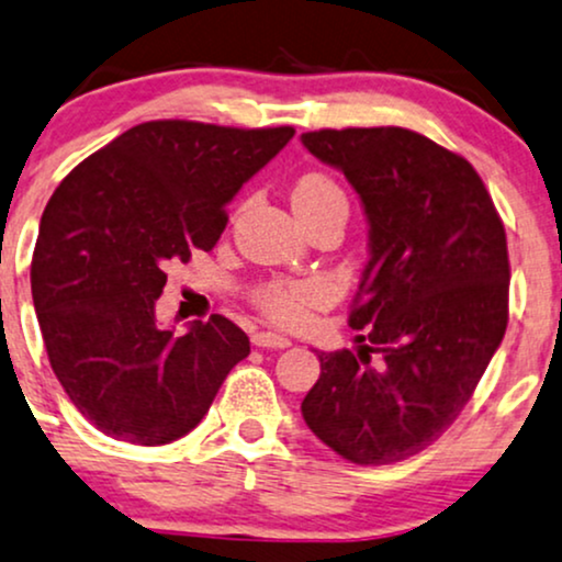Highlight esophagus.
Masks as SVG:
<instances>
[{
	"label": "esophagus",
	"instance_id": "1",
	"mask_svg": "<svg viewBox=\"0 0 562 562\" xmlns=\"http://www.w3.org/2000/svg\"><path fill=\"white\" fill-rule=\"evenodd\" d=\"M251 342L256 348H288L290 340L285 335H277V333H256L251 337Z\"/></svg>",
	"mask_w": 562,
	"mask_h": 562
}]
</instances>
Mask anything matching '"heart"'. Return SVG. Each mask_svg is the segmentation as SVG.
Here are the masks:
<instances>
[{"label":"heart","mask_w":562,"mask_h":562,"mask_svg":"<svg viewBox=\"0 0 562 562\" xmlns=\"http://www.w3.org/2000/svg\"><path fill=\"white\" fill-rule=\"evenodd\" d=\"M329 204H346V193L333 178L322 172H308L295 182L293 206L299 214L316 212ZM256 308L267 316L269 322L282 324V327H295L308 316L311 308L322 306L327 301V288L316 280H269L254 288Z\"/></svg>","instance_id":"obj_1"}]
</instances>
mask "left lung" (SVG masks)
Here are the masks:
<instances>
[{"label": "left lung", "mask_w": 562, "mask_h": 562, "mask_svg": "<svg viewBox=\"0 0 562 562\" xmlns=\"http://www.w3.org/2000/svg\"><path fill=\"white\" fill-rule=\"evenodd\" d=\"M301 140L361 195L371 254L350 306L363 346L316 350L303 418L350 463L405 461L456 422L503 342V220L474 167L422 133L346 127Z\"/></svg>", "instance_id": "8db88e82"}]
</instances>
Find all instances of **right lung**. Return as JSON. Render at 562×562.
<instances>
[{
    "label": "right lung",
    "instance_id": "1",
    "mask_svg": "<svg viewBox=\"0 0 562 562\" xmlns=\"http://www.w3.org/2000/svg\"><path fill=\"white\" fill-rule=\"evenodd\" d=\"M293 135L290 125L151 120L52 193L31 261L33 306L54 374L99 431L148 448L188 435L251 353L225 316L178 337L159 327L154 303L165 263L212 251L225 206Z\"/></svg>",
    "mask_w": 562,
    "mask_h": 562
}]
</instances>
